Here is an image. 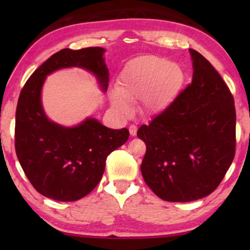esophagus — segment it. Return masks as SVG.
<instances>
[{
  "mask_svg": "<svg viewBox=\"0 0 250 250\" xmlns=\"http://www.w3.org/2000/svg\"><path fill=\"white\" fill-rule=\"evenodd\" d=\"M128 131H129V134H131L132 136H135L136 132H138V127H136L135 125H131V126H129Z\"/></svg>",
  "mask_w": 250,
  "mask_h": 250,
  "instance_id": "obj_1",
  "label": "esophagus"
}]
</instances>
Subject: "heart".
<instances>
[{
    "label": "heart",
    "mask_w": 250,
    "mask_h": 250,
    "mask_svg": "<svg viewBox=\"0 0 250 250\" xmlns=\"http://www.w3.org/2000/svg\"><path fill=\"white\" fill-rule=\"evenodd\" d=\"M186 83L180 64L158 56H141L128 61L118 76L117 87L109 92L110 104L123 115L131 111L128 101L140 99L143 115L166 110L179 97Z\"/></svg>",
    "instance_id": "heart-1"
}]
</instances>
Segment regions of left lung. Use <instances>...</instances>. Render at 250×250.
I'll return each mask as SVG.
<instances>
[{"mask_svg":"<svg viewBox=\"0 0 250 250\" xmlns=\"http://www.w3.org/2000/svg\"><path fill=\"white\" fill-rule=\"evenodd\" d=\"M192 82L138 136L146 146L141 173L160 199L194 201L218 187L235 152V109L230 90L196 50Z\"/></svg>","mask_w":250,"mask_h":250,"instance_id":"obj_1","label":"left lung"}]
</instances>
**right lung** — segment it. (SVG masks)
<instances>
[{"label": "right lung", "instance_id": "1", "mask_svg": "<svg viewBox=\"0 0 250 250\" xmlns=\"http://www.w3.org/2000/svg\"><path fill=\"white\" fill-rule=\"evenodd\" d=\"M104 47L63 49L34 71L19 95L16 111V152L26 176L44 197L75 201L91 192L104 175L105 159L127 141V128L112 129L86 117L75 126L51 121L43 108L46 77L66 68L91 73L107 92L109 69Z\"/></svg>", "mask_w": 250, "mask_h": 250}]
</instances>
